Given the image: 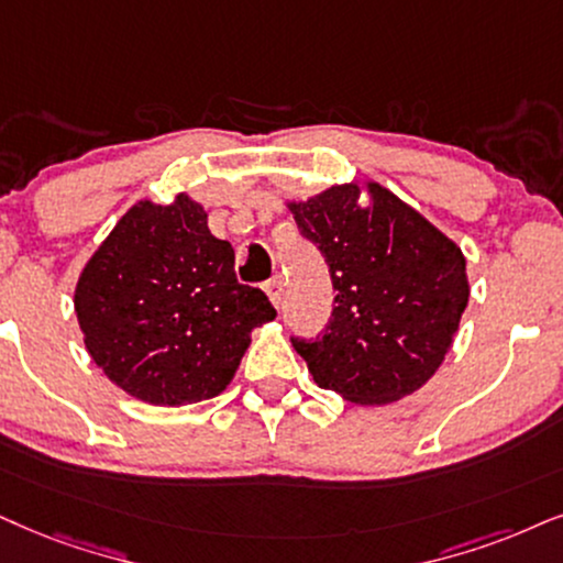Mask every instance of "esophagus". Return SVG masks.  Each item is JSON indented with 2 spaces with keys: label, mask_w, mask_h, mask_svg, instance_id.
Masks as SVG:
<instances>
[{
  "label": "esophagus",
  "mask_w": 563,
  "mask_h": 563,
  "mask_svg": "<svg viewBox=\"0 0 563 563\" xmlns=\"http://www.w3.org/2000/svg\"><path fill=\"white\" fill-rule=\"evenodd\" d=\"M283 288H286L283 286V277H273V280H267V286H265L269 301H273L275 309H280L283 306Z\"/></svg>",
  "instance_id": "esophagus-1"
}]
</instances>
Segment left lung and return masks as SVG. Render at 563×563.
Listing matches in <instances>:
<instances>
[{
	"mask_svg": "<svg viewBox=\"0 0 563 563\" xmlns=\"http://www.w3.org/2000/svg\"><path fill=\"white\" fill-rule=\"evenodd\" d=\"M288 210L334 288L324 332L294 338L314 382L355 405L421 389L450 353L471 296L462 249L376 181L334 184Z\"/></svg>",
	"mask_w": 563,
	"mask_h": 563,
	"instance_id": "8db88e82",
	"label": "left lung"
}]
</instances>
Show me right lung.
<instances>
[{"instance_id": "1", "label": "right lung", "mask_w": 563, "mask_h": 563, "mask_svg": "<svg viewBox=\"0 0 563 563\" xmlns=\"http://www.w3.org/2000/svg\"><path fill=\"white\" fill-rule=\"evenodd\" d=\"M233 246L187 191L140 199L82 267L75 314L103 374L142 402L179 408L229 387L254 327L275 309L241 286Z\"/></svg>"}]
</instances>
